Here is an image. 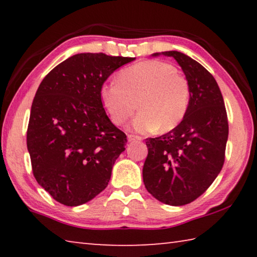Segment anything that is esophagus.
<instances>
[{"label":"esophagus","instance_id":"esophagus-1","mask_svg":"<svg viewBox=\"0 0 257 257\" xmlns=\"http://www.w3.org/2000/svg\"><path fill=\"white\" fill-rule=\"evenodd\" d=\"M128 141H129L130 143L138 142V141H142V137H139V136H135V135H128Z\"/></svg>","mask_w":257,"mask_h":257}]
</instances>
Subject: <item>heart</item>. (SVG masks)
<instances>
[{"instance_id": "b5f03b06", "label": "heart", "mask_w": 257, "mask_h": 257, "mask_svg": "<svg viewBox=\"0 0 257 257\" xmlns=\"http://www.w3.org/2000/svg\"><path fill=\"white\" fill-rule=\"evenodd\" d=\"M99 96L115 124H122L138 106L141 112L132 122L139 133L159 128L169 132L185 118L190 102V86L176 68L162 61H143L121 70L118 80L104 82Z\"/></svg>"}]
</instances>
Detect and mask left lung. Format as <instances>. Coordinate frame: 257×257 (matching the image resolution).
Listing matches in <instances>:
<instances>
[{"instance_id":"8db88e82","label":"left lung","mask_w":257,"mask_h":257,"mask_svg":"<svg viewBox=\"0 0 257 257\" xmlns=\"http://www.w3.org/2000/svg\"><path fill=\"white\" fill-rule=\"evenodd\" d=\"M160 54L172 56L181 67L190 86V102L176 128L146 139L143 179L152 196L181 206L205 193L222 169L228 116L217 82L201 63L178 51L153 55Z\"/></svg>"}]
</instances>
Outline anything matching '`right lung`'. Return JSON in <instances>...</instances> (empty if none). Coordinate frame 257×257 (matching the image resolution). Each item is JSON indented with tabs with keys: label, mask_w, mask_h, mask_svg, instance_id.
I'll list each match as a JSON object with an SVG mask.
<instances>
[{
	"label": "right lung",
	"mask_w": 257,
	"mask_h": 257,
	"mask_svg": "<svg viewBox=\"0 0 257 257\" xmlns=\"http://www.w3.org/2000/svg\"><path fill=\"white\" fill-rule=\"evenodd\" d=\"M134 58L80 53L58 64L32 104L27 149L35 179L55 201L78 206L106 188L127 136L106 115L99 88Z\"/></svg>",
	"instance_id": "right-lung-1"
}]
</instances>
